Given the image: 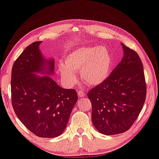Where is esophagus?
<instances>
[{"instance_id": "1", "label": "esophagus", "mask_w": 159, "mask_h": 159, "mask_svg": "<svg viewBox=\"0 0 159 159\" xmlns=\"http://www.w3.org/2000/svg\"><path fill=\"white\" fill-rule=\"evenodd\" d=\"M77 93L79 95V97H84L86 96V93H85L84 92H83L82 91H80V90H79V91H77Z\"/></svg>"}]
</instances>
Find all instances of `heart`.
<instances>
[{"label": "heart", "mask_w": 159, "mask_h": 159, "mask_svg": "<svg viewBox=\"0 0 159 159\" xmlns=\"http://www.w3.org/2000/svg\"><path fill=\"white\" fill-rule=\"evenodd\" d=\"M111 66L112 58L105 47H80L66 57L59 70L63 79L71 84L77 80L75 73L80 71L83 81L96 86L108 79Z\"/></svg>", "instance_id": "1"}]
</instances>
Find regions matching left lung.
I'll list each match as a JSON object with an SVG mask.
<instances>
[{
  "label": "left lung",
  "instance_id": "left-lung-1",
  "mask_svg": "<svg viewBox=\"0 0 159 159\" xmlns=\"http://www.w3.org/2000/svg\"><path fill=\"white\" fill-rule=\"evenodd\" d=\"M124 56L105 81L89 90L91 118L105 135L129 130L143 108L146 84L143 63L134 50L122 44Z\"/></svg>",
  "mask_w": 159,
  "mask_h": 159
}]
</instances>
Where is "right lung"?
<instances>
[{
	"mask_svg": "<svg viewBox=\"0 0 159 159\" xmlns=\"http://www.w3.org/2000/svg\"><path fill=\"white\" fill-rule=\"evenodd\" d=\"M41 43L30 44L13 63L12 106L19 120L33 134L55 138L65 130L78 95L75 89H63L48 76L33 73L43 70L51 73L54 68L53 60L46 61L42 57L39 48Z\"/></svg>",
	"mask_w": 159,
	"mask_h": 159,
	"instance_id": "1",
	"label": "right lung"
}]
</instances>
